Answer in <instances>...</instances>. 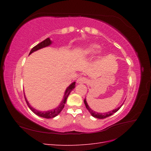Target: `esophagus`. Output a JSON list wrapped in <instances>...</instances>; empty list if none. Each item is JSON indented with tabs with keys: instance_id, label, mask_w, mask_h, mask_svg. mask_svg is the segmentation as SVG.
<instances>
[{
	"instance_id": "34e87169",
	"label": "esophagus",
	"mask_w": 151,
	"mask_h": 151,
	"mask_svg": "<svg viewBox=\"0 0 151 151\" xmlns=\"http://www.w3.org/2000/svg\"><path fill=\"white\" fill-rule=\"evenodd\" d=\"M86 81H87V79L86 78V77H81L77 80V83L78 84H84V83H86Z\"/></svg>"
}]
</instances>
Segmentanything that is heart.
Listing matches in <instances>:
<instances>
[{
  "label": "heart",
  "mask_w": 151,
  "mask_h": 151,
  "mask_svg": "<svg viewBox=\"0 0 151 151\" xmlns=\"http://www.w3.org/2000/svg\"><path fill=\"white\" fill-rule=\"evenodd\" d=\"M99 46L96 44H91L89 46L85 47L83 50V53L85 55H90L94 53L99 49Z\"/></svg>",
  "instance_id": "obj_1"
}]
</instances>
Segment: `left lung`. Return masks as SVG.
I'll list each match as a JSON object with an SVG mask.
<instances>
[{
    "label": "left lung",
    "instance_id": "1",
    "mask_svg": "<svg viewBox=\"0 0 151 151\" xmlns=\"http://www.w3.org/2000/svg\"><path fill=\"white\" fill-rule=\"evenodd\" d=\"M84 104H85V105H86V108L88 109V110L90 112V113L91 114V115H92V116H93V117H94V118H99V119H103V118H107V117H108V116H109L112 115L113 114L116 113V112L118 110V109H119L121 108V106H120V107H118L117 109H113V110L111 111H110L104 113H101L95 112L94 111L92 110V109H91L89 108V106H88V103H87V101H86V99H84ZM123 104H122V105H123Z\"/></svg>",
    "mask_w": 151,
    "mask_h": 151
}]
</instances>
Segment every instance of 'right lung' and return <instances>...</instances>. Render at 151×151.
<instances>
[{"instance_id": "right-lung-1", "label": "right lung", "mask_w": 151, "mask_h": 151, "mask_svg": "<svg viewBox=\"0 0 151 151\" xmlns=\"http://www.w3.org/2000/svg\"><path fill=\"white\" fill-rule=\"evenodd\" d=\"M52 41L50 40V39L49 38L45 39L44 41H43L42 42L40 43L39 44H38L37 45H36L35 47H34L33 48L31 49V50L29 52V54H31L33 52H35V51H37V50L41 49V48H45L46 47H48L50 46V45L52 44ZM76 87V82H74V83H72L68 87V88H67L65 92V94H64V96H63V99H62V102L60 103V105L58 107H57L55 109H52V110H50V111H38L36 110V109L33 108L32 106H31V105L29 104V103H28V101H27L26 98H25V99H26V102L27 103V104H28V107L29 108V109H31V110L33 111L35 114H36V115H38L40 117H42V118H53L55 116H57L59 113H60L61 112V111L63 109V108H64V105L66 103V101H67V99L68 96V95L70 94L71 91L74 89ZM25 97V96H24Z\"/></svg>"}]
</instances>
